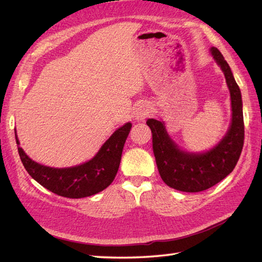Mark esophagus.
Wrapping results in <instances>:
<instances>
[{"mask_svg":"<svg viewBox=\"0 0 262 262\" xmlns=\"http://www.w3.org/2000/svg\"><path fill=\"white\" fill-rule=\"evenodd\" d=\"M149 114V105L147 103H140L134 111L135 119L138 121H143Z\"/></svg>","mask_w":262,"mask_h":262,"instance_id":"obj_1","label":"esophagus"}]
</instances>
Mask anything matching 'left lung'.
I'll return each mask as SVG.
<instances>
[{
    "label": "left lung",
    "mask_w": 262,
    "mask_h": 262,
    "mask_svg": "<svg viewBox=\"0 0 262 262\" xmlns=\"http://www.w3.org/2000/svg\"><path fill=\"white\" fill-rule=\"evenodd\" d=\"M221 66L231 94L232 121L221 142L205 153L181 151L166 133L164 122L147 119L152 130L153 152L162 180L169 187L185 192H199L215 186L235 168L244 142V122L240 88L229 64L216 47L210 48Z\"/></svg>",
    "instance_id": "1"
}]
</instances>
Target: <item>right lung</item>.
<instances>
[{"instance_id":"right-lung-1","label":"right lung","mask_w":262,"mask_h":262,"mask_svg":"<svg viewBox=\"0 0 262 262\" xmlns=\"http://www.w3.org/2000/svg\"><path fill=\"white\" fill-rule=\"evenodd\" d=\"M130 128V122L118 128L90 161L64 169L49 168L32 161L19 146L16 132L15 141L22 164L38 183L58 196L84 198L102 191L114 181Z\"/></svg>"}]
</instances>
